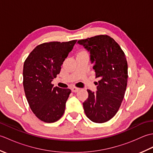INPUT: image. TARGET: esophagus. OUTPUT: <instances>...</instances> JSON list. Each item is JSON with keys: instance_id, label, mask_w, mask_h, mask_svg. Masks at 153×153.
<instances>
[{"instance_id": "obj_1", "label": "esophagus", "mask_w": 153, "mask_h": 153, "mask_svg": "<svg viewBox=\"0 0 153 153\" xmlns=\"http://www.w3.org/2000/svg\"><path fill=\"white\" fill-rule=\"evenodd\" d=\"M71 91L74 92V93H76L79 90V88H78V87H71Z\"/></svg>"}]
</instances>
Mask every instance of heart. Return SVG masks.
<instances>
[{"mask_svg": "<svg viewBox=\"0 0 153 153\" xmlns=\"http://www.w3.org/2000/svg\"><path fill=\"white\" fill-rule=\"evenodd\" d=\"M83 51H82V52H81V53H83Z\"/></svg>", "mask_w": 153, "mask_h": 153, "instance_id": "heart-1", "label": "heart"}]
</instances>
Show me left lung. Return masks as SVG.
Returning a JSON list of instances; mask_svg holds the SVG:
<instances>
[{
  "mask_svg": "<svg viewBox=\"0 0 153 153\" xmlns=\"http://www.w3.org/2000/svg\"><path fill=\"white\" fill-rule=\"evenodd\" d=\"M90 53L97 83L96 93L87 89L83 103L86 116L92 122L104 123L116 115L124 97L128 82L126 55L114 39L100 35L77 41Z\"/></svg>",
  "mask_w": 153,
  "mask_h": 153,
  "instance_id": "obj_1",
  "label": "left lung"
}]
</instances>
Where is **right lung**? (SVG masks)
I'll use <instances>...</instances> for the list:
<instances>
[{"label":"right lung","instance_id":"right-lung-1","mask_svg":"<svg viewBox=\"0 0 153 153\" xmlns=\"http://www.w3.org/2000/svg\"><path fill=\"white\" fill-rule=\"evenodd\" d=\"M77 40L53 41L39 45L24 62L23 85L32 112L41 121L53 123L64 114L70 89L51 83Z\"/></svg>","mask_w":153,"mask_h":153}]
</instances>
